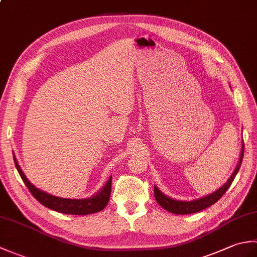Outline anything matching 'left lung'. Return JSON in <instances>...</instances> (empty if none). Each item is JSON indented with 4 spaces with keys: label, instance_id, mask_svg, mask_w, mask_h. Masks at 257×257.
<instances>
[{
    "label": "left lung",
    "instance_id": "obj_1",
    "mask_svg": "<svg viewBox=\"0 0 257 257\" xmlns=\"http://www.w3.org/2000/svg\"><path fill=\"white\" fill-rule=\"evenodd\" d=\"M243 154H244V144L242 141V148H241V155H239L238 158V163L235 168V170L233 171L231 174V177L228 178L227 181L222 185L220 189H217L214 192H212L211 194H207L205 196H202L200 199H195V200H191V201H182V200H176L172 199L170 196H168L157 188V185H155V198L156 201L158 202V204L162 206L163 209L173 213V214H192V213L200 212L202 210L206 209L211 205H213L215 202L219 201L222 195L224 194L227 189L230 188V185L232 184L234 178L237 174L239 167H241V163L243 160Z\"/></svg>",
    "mask_w": 257,
    "mask_h": 257
}]
</instances>
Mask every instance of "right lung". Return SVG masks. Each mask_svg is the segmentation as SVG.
<instances>
[{
  "mask_svg": "<svg viewBox=\"0 0 257 257\" xmlns=\"http://www.w3.org/2000/svg\"><path fill=\"white\" fill-rule=\"evenodd\" d=\"M14 163L15 167L18 169L20 176L23 180V182L30 190L32 195L40 202L41 204L48 207V209L64 213V214H74V215H86L91 214V213H96L103 210L108 204L109 198H110V191H111V177L108 179V181L105 185L95 193L90 198L86 199H66V198H59V196L52 195L50 193L45 192V191L40 190L33 184L29 179L26 178L23 170H22L18 160H16L15 156Z\"/></svg>",
  "mask_w": 257,
  "mask_h": 257,
  "instance_id": "obj_1",
  "label": "right lung"
}]
</instances>
